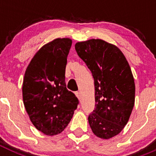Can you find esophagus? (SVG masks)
I'll return each mask as SVG.
<instances>
[{"mask_svg": "<svg viewBox=\"0 0 156 156\" xmlns=\"http://www.w3.org/2000/svg\"><path fill=\"white\" fill-rule=\"evenodd\" d=\"M75 94H76V97H77V98L79 99V100H80V98H81L80 93V92H76Z\"/></svg>", "mask_w": 156, "mask_h": 156, "instance_id": "1", "label": "esophagus"}]
</instances>
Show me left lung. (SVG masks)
Instances as JSON below:
<instances>
[{
	"instance_id": "left-lung-1",
	"label": "left lung",
	"mask_w": 156,
	"mask_h": 156,
	"mask_svg": "<svg viewBox=\"0 0 156 156\" xmlns=\"http://www.w3.org/2000/svg\"><path fill=\"white\" fill-rule=\"evenodd\" d=\"M75 49L94 80L95 109L88 116L92 132L112 138L126 126L134 105L131 69L120 49L103 40L77 42Z\"/></svg>"
}]
</instances>
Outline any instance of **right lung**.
Returning <instances> with one entry per match:
<instances>
[{"mask_svg": "<svg viewBox=\"0 0 156 156\" xmlns=\"http://www.w3.org/2000/svg\"><path fill=\"white\" fill-rule=\"evenodd\" d=\"M70 38H56L43 45L27 66L23 99L30 121L45 135L62 133L76 109L78 99L66 89L65 73Z\"/></svg>", "mask_w": 156, "mask_h": 156, "instance_id": "1", "label": "right lung"}]
</instances>
